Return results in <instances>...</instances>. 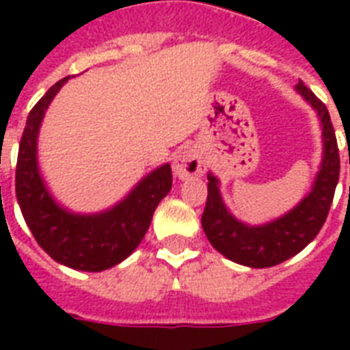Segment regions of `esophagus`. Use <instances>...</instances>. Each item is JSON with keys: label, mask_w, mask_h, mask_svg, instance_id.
<instances>
[{"label": "esophagus", "mask_w": 350, "mask_h": 350, "mask_svg": "<svg viewBox=\"0 0 350 350\" xmlns=\"http://www.w3.org/2000/svg\"><path fill=\"white\" fill-rule=\"evenodd\" d=\"M205 161L194 148H183L174 158V174L180 180H189V178H200L205 174Z\"/></svg>", "instance_id": "obj_1"}]
</instances>
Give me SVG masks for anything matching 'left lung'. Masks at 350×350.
I'll return each mask as SVG.
<instances>
[{
	"label": "left lung",
	"instance_id": "1",
	"mask_svg": "<svg viewBox=\"0 0 350 350\" xmlns=\"http://www.w3.org/2000/svg\"><path fill=\"white\" fill-rule=\"evenodd\" d=\"M296 90L318 112L323 134V159L309 196L282 218L254 227L234 218L221 200L218 178L211 172L207 176L208 194L202 216L203 230L214 249L239 265L265 269L296 256L318 236L331 208L340 178V152L334 126L325 103L318 100L304 81L296 85Z\"/></svg>",
	"mask_w": 350,
	"mask_h": 350
}]
</instances>
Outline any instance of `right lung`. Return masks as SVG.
<instances>
[{"label":"right lung","instance_id":"1","mask_svg":"<svg viewBox=\"0 0 350 350\" xmlns=\"http://www.w3.org/2000/svg\"><path fill=\"white\" fill-rule=\"evenodd\" d=\"M67 79L52 85L27 118L16 165V198L30 232L52 260L76 271L100 272L129 258L142 243L154 211L172 187V170L169 163L152 170L105 213L74 214L59 207L41 180L36 147L45 111Z\"/></svg>","mask_w":350,"mask_h":350}]
</instances>
